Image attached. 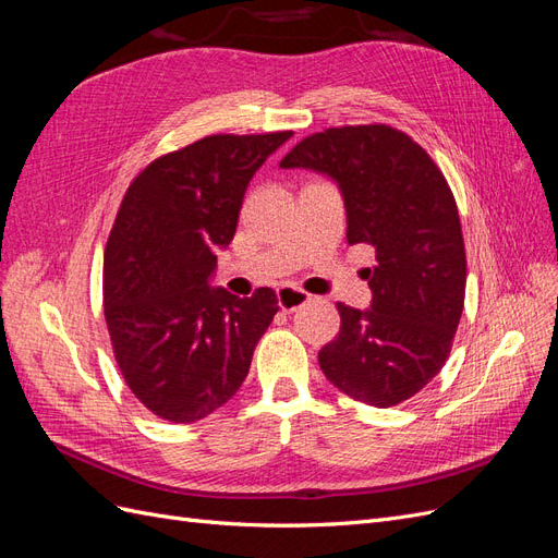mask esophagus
<instances>
[{
	"mask_svg": "<svg viewBox=\"0 0 558 558\" xmlns=\"http://www.w3.org/2000/svg\"><path fill=\"white\" fill-rule=\"evenodd\" d=\"M277 300L281 312H295L302 305H307L310 293L295 289V286H281V289H277Z\"/></svg>",
	"mask_w": 558,
	"mask_h": 558,
	"instance_id": "esophagus-1",
	"label": "esophagus"
}]
</instances>
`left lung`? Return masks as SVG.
<instances>
[{
	"label": "left lung",
	"instance_id": "1",
	"mask_svg": "<svg viewBox=\"0 0 558 558\" xmlns=\"http://www.w3.org/2000/svg\"><path fill=\"white\" fill-rule=\"evenodd\" d=\"M283 170L328 177L344 199L349 244L375 246L367 310L337 305L340 335L318 351L326 379L375 408L440 373L465 298L459 209L430 156L388 125H344L302 140Z\"/></svg>",
	"mask_w": 558,
	"mask_h": 558
}]
</instances>
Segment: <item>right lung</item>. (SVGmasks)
Returning a JSON list of instances; mask_svg holds the SVG:
<instances>
[{"instance_id":"right-lung-1","label":"right lung","mask_w":558,"mask_h":558,"mask_svg":"<svg viewBox=\"0 0 558 558\" xmlns=\"http://www.w3.org/2000/svg\"><path fill=\"white\" fill-rule=\"evenodd\" d=\"M293 137L214 134L150 162L130 183L105 251L113 356L144 408L193 424L226 404L277 314V293L211 286L248 181Z\"/></svg>"}]
</instances>
